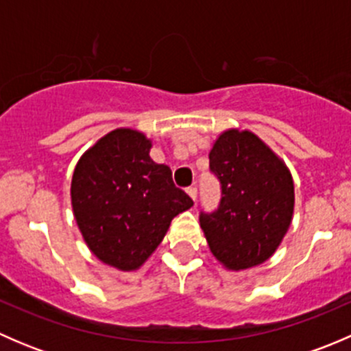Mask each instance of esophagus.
I'll list each match as a JSON object with an SVG mask.
<instances>
[{
  "label": "esophagus",
  "mask_w": 351,
  "mask_h": 351,
  "mask_svg": "<svg viewBox=\"0 0 351 351\" xmlns=\"http://www.w3.org/2000/svg\"><path fill=\"white\" fill-rule=\"evenodd\" d=\"M186 193H189L192 200H195V198H197V189H195V186H189V189H186Z\"/></svg>",
  "instance_id": "obj_1"
}]
</instances>
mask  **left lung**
I'll return each instance as SVG.
<instances>
[{
    "label": "left lung",
    "mask_w": 351,
    "mask_h": 351,
    "mask_svg": "<svg viewBox=\"0 0 351 351\" xmlns=\"http://www.w3.org/2000/svg\"><path fill=\"white\" fill-rule=\"evenodd\" d=\"M221 182L214 212H200V228L212 254L229 270L267 261L284 239L293 214L289 169L253 132L231 129L208 154Z\"/></svg>",
    "instance_id": "8db88e82"
}]
</instances>
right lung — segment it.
Here are the masks:
<instances>
[{
	"label": "right lung",
	"instance_id": "1",
	"mask_svg": "<svg viewBox=\"0 0 351 351\" xmlns=\"http://www.w3.org/2000/svg\"><path fill=\"white\" fill-rule=\"evenodd\" d=\"M151 141L117 129L81 156L71 202L88 247L104 263L136 270L162 241L173 217L193 205L171 169L149 158Z\"/></svg>",
	"mask_w": 351,
	"mask_h": 351
}]
</instances>
